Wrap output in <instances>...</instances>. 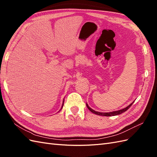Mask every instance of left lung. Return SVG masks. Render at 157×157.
Returning a JSON list of instances; mask_svg holds the SVG:
<instances>
[{
  "label": "left lung",
  "instance_id": "left-lung-1",
  "mask_svg": "<svg viewBox=\"0 0 157 157\" xmlns=\"http://www.w3.org/2000/svg\"><path fill=\"white\" fill-rule=\"evenodd\" d=\"M134 101H134L132 103H130V105H128V107H125V108H124V109H121V110L116 111H113V112H109V113H100V112L94 111V110H93L92 109H91V108H90V107L88 106V105L87 103H86V106H87L88 109H89V110H90V111H91V112L93 113H94V114H96V115H101V116H105V117H111V116H115V115H120V114H122V113L125 112L126 111H127L128 109H129V108L132 106V105L133 103H134Z\"/></svg>",
  "mask_w": 157,
  "mask_h": 157
}]
</instances>
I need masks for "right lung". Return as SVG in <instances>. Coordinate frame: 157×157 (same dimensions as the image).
Here are the masks:
<instances>
[{"label":"right lung","instance_id":"obj_1","mask_svg":"<svg viewBox=\"0 0 157 157\" xmlns=\"http://www.w3.org/2000/svg\"><path fill=\"white\" fill-rule=\"evenodd\" d=\"M63 102H64V100H63V104H62V107H61V109H62V108H63ZM61 109H60V110H61Z\"/></svg>","mask_w":157,"mask_h":157}]
</instances>
